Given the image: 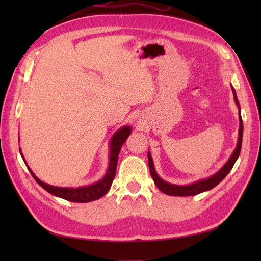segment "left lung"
<instances>
[{"instance_id":"left-lung-1","label":"left lung","mask_w":261,"mask_h":261,"mask_svg":"<svg viewBox=\"0 0 261 261\" xmlns=\"http://www.w3.org/2000/svg\"><path fill=\"white\" fill-rule=\"evenodd\" d=\"M232 92H233V97L234 101L237 103L238 107H240L239 102H238L237 98V94L234 88L232 87ZM239 121H240V126H239V140H238V145L234 152L232 153L231 158L228 160L222 168H221L218 173L214 174L212 177H210L207 179L204 180H198L194 184L191 185H186V186H178V185H173L169 184V182L163 180L160 177L157 175L156 170H154L153 167V163H152V158L150 156V153L148 152V163H149V170H150V174L152 179L154 181V184L157 185V187L159 188L160 191L163 193L167 194V195H171V196H192V195H197L199 193H203L205 191H208L211 188L215 187L216 185L219 184L220 181H222L224 179V177L229 174V171L233 167L234 163L237 162L238 157L240 154V150H241V145H242V135H243V124H242V119H241V114L239 112Z\"/></svg>"}]
</instances>
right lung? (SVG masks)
Listing matches in <instances>:
<instances>
[{"label": "right lung", "mask_w": 261, "mask_h": 261, "mask_svg": "<svg viewBox=\"0 0 261 261\" xmlns=\"http://www.w3.org/2000/svg\"><path fill=\"white\" fill-rule=\"evenodd\" d=\"M131 132L130 126H123L122 129L115 132V135L111 141V149H110V163H109V169L107 171V175L104 176L99 181L95 184L86 186V187H79V188H64V187H55L42 182L40 179H38L32 173V170L28 167L33 178L40 185L43 190H46L48 193L53 194L55 196L62 197L66 201L75 202V203H86L91 201H95V199L101 198L105 195L110 190L112 181L114 179L115 171H116V165H118V156L121 150V147L123 145L126 138L129 137Z\"/></svg>", "instance_id": "right-lung-1"}]
</instances>
